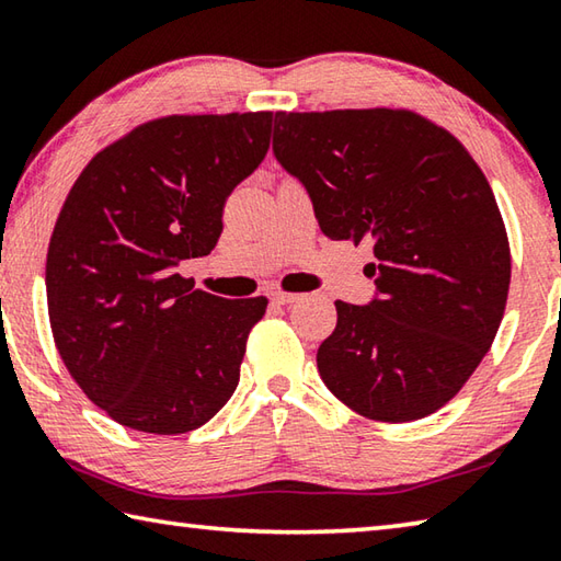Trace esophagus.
Returning <instances> with one entry per match:
<instances>
[{"label":"esophagus","mask_w":561,"mask_h":561,"mask_svg":"<svg viewBox=\"0 0 561 561\" xmlns=\"http://www.w3.org/2000/svg\"><path fill=\"white\" fill-rule=\"evenodd\" d=\"M299 297H301V294H297V291H279V289H274L270 294L272 304H279V307H287V304H294Z\"/></svg>","instance_id":"obj_1"}]
</instances>
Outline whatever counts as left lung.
Masks as SVG:
<instances>
[{
  "label": "left lung",
  "instance_id": "left-lung-1",
  "mask_svg": "<svg viewBox=\"0 0 561 561\" xmlns=\"http://www.w3.org/2000/svg\"><path fill=\"white\" fill-rule=\"evenodd\" d=\"M272 150L307 187L321 232L374 244L376 297L336 301V329L317 351L321 381L371 421L435 413L505 314L510 244L488 178L413 111H279Z\"/></svg>",
  "mask_w": 561,
  "mask_h": 561
}]
</instances>
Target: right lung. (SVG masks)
Instances as JSON below:
<instances>
[{
  "label": "right lung",
  "mask_w": 561,
  "mask_h": 561,
  "mask_svg": "<svg viewBox=\"0 0 561 561\" xmlns=\"http://www.w3.org/2000/svg\"><path fill=\"white\" fill-rule=\"evenodd\" d=\"M272 118L144 123L93 156L66 197L46 254L51 334L81 391L126 428L195 431L234 393L267 299L215 297L178 267L215 250Z\"/></svg>",
  "instance_id": "obj_1"
}]
</instances>
